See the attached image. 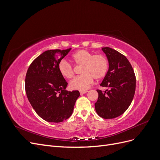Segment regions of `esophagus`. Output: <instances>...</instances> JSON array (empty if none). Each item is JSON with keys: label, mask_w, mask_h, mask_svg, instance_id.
Segmentation results:
<instances>
[{"label": "esophagus", "mask_w": 160, "mask_h": 160, "mask_svg": "<svg viewBox=\"0 0 160 160\" xmlns=\"http://www.w3.org/2000/svg\"><path fill=\"white\" fill-rule=\"evenodd\" d=\"M87 92H88V91H80V94L81 95H83V94H85V93H86Z\"/></svg>", "instance_id": "esophagus-1"}]
</instances>
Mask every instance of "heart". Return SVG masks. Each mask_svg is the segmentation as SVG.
I'll return each instance as SVG.
<instances>
[{"label": "heart", "mask_w": 160, "mask_h": 160, "mask_svg": "<svg viewBox=\"0 0 160 160\" xmlns=\"http://www.w3.org/2000/svg\"><path fill=\"white\" fill-rule=\"evenodd\" d=\"M71 59L77 65L81 66L82 75L77 77L69 83L71 89L86 91L93 85L94 79L104 78L109 70V62L103 55H94L88 51L81 49L75 52ZM58 70L62 77L71 79L74 76L72 66L65 59H62L58 64Z\"/></svg>", "instance_id": "heart-1"}]
</instances>
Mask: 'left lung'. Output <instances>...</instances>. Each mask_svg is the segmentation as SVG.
<instances>
[{
	"label": "left lung",
	"instance_id": "8db88e82",
	"mask_svg": "<svg viewBox=\"0 0 160 160\" xmlns=\"http://www.w3.org/2000/svg\"><path fill=\"white\" fill-rule=\"evenodd\" d=\"M102 51L107 56L109 70L100 85L109 89L103 92L97 90L99 97L95 108L101 118L113 119L129 107L135 94L136 79L132 65L122 53L109 47H103Z\"/></svg>",
	"mask_w": 160,
	"mask_h": 160
}]
</instances>
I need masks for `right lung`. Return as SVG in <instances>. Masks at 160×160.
I'll return each mask as SVG.
<instances>
[{"label":"right lung","mask_w":160,"mask_h":160,"mask_svg":"<svg viewBox=\"0 0 160 160\" xmlns=\"http://www.w3.org/2000/svg\"><path fill=\"white\" fill-rule=\"evenodd\" d=\"M70 49L48 50L30 65L25 78L27 98L37 115L48 122L59 123L73 111L79 91H68L67 81L58 70V64Z\"/></svg>","instance_id":"add662e5"}]
</instances>
